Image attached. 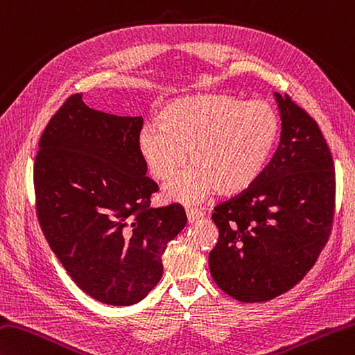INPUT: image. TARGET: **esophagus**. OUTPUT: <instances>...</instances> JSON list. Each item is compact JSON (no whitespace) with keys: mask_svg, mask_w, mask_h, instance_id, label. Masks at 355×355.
Instances as JSON below:
<instances>
[{"mask_svg":"<svg viewBox=\"0 0 355 355\" xmlns=\"http://www.w3.org/2000/svg\"><path fill=\"white\" fill-rule=\"evenodd\" d=\"M186 215H187V221H189V223H196L197 220L203 217V212H201L200 209H196V207H187Z\"/></svg>","mask_w":355,"mask_h":355,"instance_id":"34e87169","label":"esophagus"}]
</instances>
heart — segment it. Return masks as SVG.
I'll return each mask as SVG.
<instances>
[{"instance_id":"heart-1","label":"heart","mask_w":355,"mask_h":355,"mask_svg":"<svg viewBox=\"0 0 355 355\" xmlns=\"http://www.w3.org/2000/svg\"><path fill=\"white\" fill-rule=\"evenodd\" d=\"M280 116L265 100L245 101L226 94L186 96L148 126L138 150L149 173L168 182L187 163V172L166 186L172 200L196 203L217 191L235 196L251 187L265 169L280 137Z\"/></svg>"}]
</instances>
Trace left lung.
<instances>
[{
    "instance_id": "1",
    "label": "left lung",
    "mask_w": 355,
    "mask_h": 355,
    "mask_svg": "<svg viewBox=\"0 0 355 355\" xmlns=\"http://www.w3.org/2000/svg\"><path fill=\"white\" fill-rule=\"evenodd\" d=\"M280 143L257 182L214 207L218 241L209 254L217 286L243 303L293 289L329 240L336 212L334 159L306 110L275 92Z\"/></svg>"
}]
</instances>
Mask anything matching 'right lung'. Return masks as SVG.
I'll return each mask as SVG.
<instances>
[{"mask_svg":"<svg viewBox=\"0 0 355 355\" xmlns=\"http://www.w3.org/2000/svg\"><path fill=\"white\" fill-rule=\"evenodd\" d=\"M81 96H69L40 138L35 209L76 286L129 306L157 286L164 249L187 218L180 205L150 207L158 186L138 150L143 118L94 110Z\"/></svg>","mask_w":355,"mask_h":355,"instance_id":"obj_1","label":"right lung"}]
</instances>
